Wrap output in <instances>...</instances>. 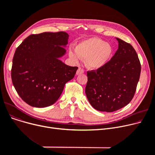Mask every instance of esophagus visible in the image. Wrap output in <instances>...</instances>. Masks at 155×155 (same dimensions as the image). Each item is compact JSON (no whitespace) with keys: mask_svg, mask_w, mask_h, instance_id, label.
<instances>
[{"mask_svg":"<svg viewBox=\"0 0 155 155\" xmlns=\"http://www.w3.org/2000/svg\"><path fill=\"white\" fill-rule=\"evenodd\" d=\"M84 73V69H82V68H79L77 71V75H81V74H83Z\"/></svg>","mask_w":155,"mask_h":155,"instance_id":"1","label":"esophagus"}]
</instances>
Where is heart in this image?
<instances>
[{
  "label": "heart",
  "instance_id": "1",
  "mask_svg": "<svg viewBox=\"0 0 155 155\" xmlns=\"http://www.w3.org/2000/svg\"><path fill=\"white\" fill-rule=\"evenodd\" d=\"M113 53L112 46L98 38H91L80 42L75 51L69 50L70 58L75 62L80 58L86 59V66L92 70H98L106 65Z\"/></svg>",
  "mask_w": 155,
  "mask_h": 155
}]
</instances>
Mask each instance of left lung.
<instances>
[{
	"instance_id": "1",
	"label": "left lung",
	"mask_w": 155,
	"mask_h": 155,
	"mask_svg": "<svg viewBox=\"0 0 155 155\" xmlns=\"http://www.w3.org/2000/svg\"><path fill=\"white\" fill-rule=\"evenodd\" d=\"M119 46L102 68L88 71L85 94L96 110L111 112L127 105L134 95L141 73V63L134 48L116 38Z\"/></svg>"
}]
</instances>
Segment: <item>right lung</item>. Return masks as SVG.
Here are the masks:
<instances>
[{"label":"right lung","mask_w":155,"mask_h":155,"mask_svg":"<svg viewBox=\"0 0 155 155\" xmlns=\"http://www.w3.org/2000/svg\"><path fill=\"white\" fill-rule=\"evenodd\" d=\"M67 32L31 35L15 51L11 69L13 85L31 106L45 107L60 97L65 84L74 77L77 67L65 64L63 56L68 44Z\"/></svg>","instance_id":"right-lung-1"}]
</instances>
